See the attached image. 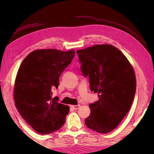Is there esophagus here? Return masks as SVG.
<instances>
[{
    "instance_id": "1",
    "label": "esophagus",
    "mask_w": 154,
    "mask_h": 154,
    "mask_svg": "<svg viewBox=\"0 0 154 154\" xmlns=\"http://www.w3.org/2000/svg\"><path fill=\"white\" fill-rule=\"evenodd\" d=\"M79 106H80V105H71V107L72 109H73L74 110H76V109H79Z\"/></svg>"
}]
</instances>
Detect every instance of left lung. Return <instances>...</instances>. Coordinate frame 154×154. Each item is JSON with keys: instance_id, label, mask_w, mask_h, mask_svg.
Wrapping results in <instances>:
<instances>
[{"instance_id": "1", "label": "left lung", "mask_w": 154, "mask_h": 154, "mask_svg": "<svg viewBox=\"0 0 154 154\" xmlns=\"http://www.w3.org/2000/svg\"><path fill=\"white\" fill-rule=\"evenodd\" d=\"M81 71L89 77L90 90L98 100L90 104L85 124L99 133L110 132L129 111L136 92L134 70L123 54L111 45L77 50Z\"/></svg>"}]
</instances>
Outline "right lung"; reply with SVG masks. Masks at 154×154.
Wrapping results in <instances>:
<instances>
[{
  "label": "right lung",
  "mask_w": 154,
  "mask_h": 154,
  "mask_svg": "<svg viewBox=\"0 0 154 154\" xmlns=\"http://www.w3.org/2000/svg\"><path fill=\"white\" fill-rule=\"evenodd\" d=\"M75 54L73 49H38L28 54L20 65L15 82V104L22 118L38 133H51L65 123L69 106L52 98L51 90L58 88L59 78Z\"/></svg>",
  "instance_id": "obj_1"
}]
</instances>
